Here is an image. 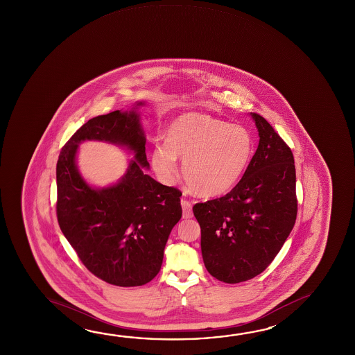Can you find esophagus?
Instances as JSON below:
<instances>
[{
	"label": "esophagus",
	"mask_w": 355,
	"mask_h": 355,
	"mask_svg": "<svg viewBox=\"0 0 355 355\" xmlns=\"http://www.w3.org/2000/svg\"><path fill=\"white\" fill-rule=\"evenodd\" d=\"M180 205H182V210H183V218H184V219L192 218L193 209L191 202H188L187 199H182V200H180Z\"/></svg>",
	"instance_id": "obj_1"
}]
</instances>
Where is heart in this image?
Wrapping results in <instances>:
<instances>
[{"label":"heart","mask_w":355,"mask_h":355,"mask_svg":"<svg viewBox=\"0 0 355 355\" xmlns=\"http://www.w3.org/2000/svg\"><path fill=\"white\" fill-rule=\"evenodd\" d=\"M254 151L250 132L240 125L207 114H186L171 122L166 130V145L151 151L152 168L164 183L182 175L199 197H219L238 184Z\"/></svg>","instance_id":"1"}]
</instances>
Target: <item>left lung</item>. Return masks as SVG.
Returning <instances> with one entry per match:
<instances>
[{"label": "left lung", "mask_w": 355, "mask_h": 355, "mask_svg": "<svg viewBox=\"0 0 355 355\" xmlns=\"http://www.w3.org/2000/svg\"><path fill=\"white\" fill-rule=\"evenodd\" d=\"M250 115L260 140L243 178L227 196L193 207L204 265L227 284L254 279L268 268L297 216L292 151L263 117Z\"/></svg>", "instance_id": "8db88e82"}]
</instances>
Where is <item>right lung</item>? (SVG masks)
<instances>
[{"instance_id":"obj_1","label":"right lung","mask_w":355,"mask_h":355,"mask_svg":"<svg viewBox=\"0 0 355 355\" xmlns=\"http://www.w3.org/2000/svg\"><path fill=\"white\" fill-rule=\"evenodd\" d=\"M136 101L128 111L89 120L70 137L57 162L59 227L90 272L111 285L142 286L161 270L169 234L182 216L180 196L146 173V136ZM84 140L126 146L135 159L115 185L90 187L76 155Z\"/></svg>"}]
</instances>
